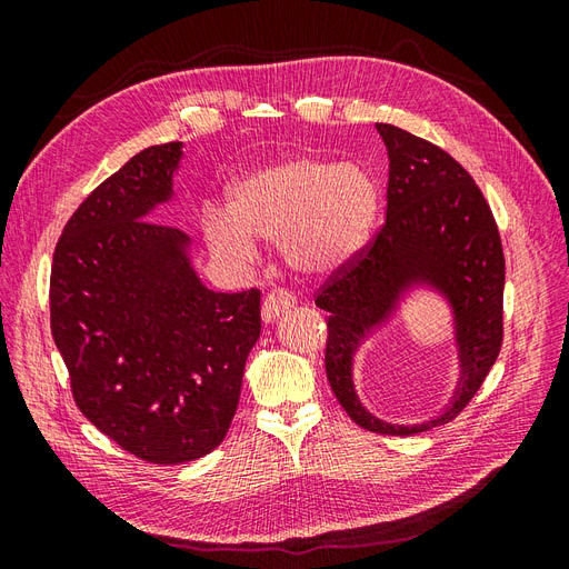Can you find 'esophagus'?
<instances>
[{"label":"esophagus","mask_w":569,"mask_h":569,"mask_svg":"<svg viewBox=\"0 0 569 569\" xmlns=\"http://www.w3.org/2000/svg\"><path fill=\"white\" fill-rule=\"evenodd\" d=\"M289 308H295V297H291L287 289H274L263 299L261 318H263L266 325H270V322L278 320L280 316H284Z\"/></svg>","instance_id":"1"}]
</instances>
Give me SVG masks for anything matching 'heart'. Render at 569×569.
Listing matches in <instances>:
<instances>
[{
    "label": "heart",
    "instance_id": "b5f03b06",
    "mask_svg": "<svg viewBox=\"0 0 569 569\" xmlns=\"http://www.w3.org/2000/svg\"><path fill=\"white\" fill-rule=\"evenodd\" d=\"M377 211L372 180L356 166L289 159L239 180L230 209H201L203 242L216 256L249 261L256 239H280L284 261L325 278L363 247Z\"/></svg>",
    "mask_w": 569,
    "mask_h": 569
}]
</instances>
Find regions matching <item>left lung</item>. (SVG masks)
Returning <instances> with one entry per match:
<instances>
[{
	"mask_svg": "<svg viewBox=\"0 0 569 569\" xmlns=\"http://www.w3.org/2000/svg\"><path fill=\"white\" fill-rule=\"evenodd\" d=\"M375 128L389 153L387 220L375 242L325 284L316 306L330 313L325 368L337 401L370 432L410 437L451 422L496 363L503 341L506 258L489 203L468 170L401 128ZM416 288H432L450 303L461 377L437 419L393 426L359 403L352 358Z\"/></svg>",
	"mask_w": 569,
	"mask_h": 569,
	"instance_id": "left-lung-1",
	"label": "left lung"
}]
</instances>
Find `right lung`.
<instances>
[{"mask_svg": "<svg viewBox=\"0 0 569 569\" xmlns=\"http://www.w3.org/2000/svg\"><path fill=\"white\" fill-rule=\"evenodd\" d=\"M182 142L149 147L66 222L49 282L51 335L82 416L132 456L178 465L226 439L261 291L201 282L192 242L149 222L173 201Z\"/></svg>", "mask_w": 569, "mask_h": 569, "instance_id": "1", "label": "right lung"}]
</instances>
